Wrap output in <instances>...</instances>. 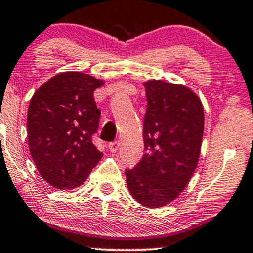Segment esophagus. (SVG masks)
Returning a JSON list of instances; mask_svg holds the SVG:
<instances>
[{
  "mask_svg": "<svg viewBox=\"0 0 253 253\" xmlns=\"http://www.w3.org/2000/svg\"><path fill=\"white\" fill-rule=\"evenodd\" d=\"M108 148H109V150L112 152H116L119 149V141H113V143H109Z\"/></svg>",
  "mask_w": 253,
  "mask_h": 253,
  "instance_id": "obj_1",
  "label": "esophagus"
}]
</instances>
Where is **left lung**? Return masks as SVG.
Returning a JSON list of instances; mask_svg holds the SVG:
<instances>
[{
  "label": "left lung",
  "instance_id": "1",
  "mask_svg": "<svg viewBox=\"0 0 253 253\" xmlns=\"http://www.w3.org/2000/svg\"><path fill=\"white\" fill-rule=\"evenodd\" d=\"M144 118L146 154L126 181L133 198L144 207L160 208L180 196L190 182L201 155L204 110L199 97L184 85L148 80Z\"/></svg>",
  "mask_w": 253,
  "mask_h": 253
}]
</instances>
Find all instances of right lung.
I'll use <instances>...</instances> for the list:
<instances>
[{"label":"right lung","mask_w":253,"mask_h":253,"mask_svg":"<svg viewBox=\"0 0 253 253\" xmlns=\"http://www.w3.org/2000/svg\"><path fill=\"white\" fill-rule=\"evenodd\" d=\"M103 84L82 72H63L44 83L30 101V152L52 187H79L103 156L92 144L101 115L93 91Z\"/></svg>","instance_id":"right-lung-1"}]
</instances>
